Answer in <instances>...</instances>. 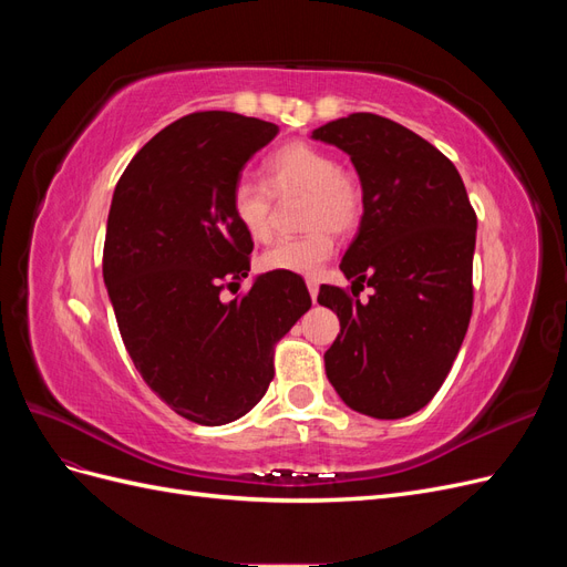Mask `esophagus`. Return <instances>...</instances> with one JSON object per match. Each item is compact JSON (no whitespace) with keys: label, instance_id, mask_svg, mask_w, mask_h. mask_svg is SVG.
Wrapping results in <instances>:
<instances>
[{"label":"esophagus","instance_id":"obj_1","mask_svg":"<svg viewBox=\"0 0 567 567\" xmlns=\"http://www.w3.org/2000/svg\"><path fill=\"white\" fill-rule=\"evenodd\" d=\"M307 288H310V296H312V300H315L317 293H319V281H317V279H307Z\"/></svg>","mask_w":567,"mask_h":567}]
</instances>
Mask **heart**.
Returning <instances> with one entry per match:
<instances>
[{
  "instance_id": "obj_1",
  "label": "heart",
  "mask_w": 567,
  "mask_h": 567,
  "mask_svg": "<svg viewBox=\"0 0 567 567\" xmlns=\"http://www.w3.org/2000/svg\"><path fill=\"white\" fill-rule=\"evenodd\" d=\"M271 194H305L298 238H284L260 255L265 271L315 274L333 252L329 231L350 234L364 213L359 182L340 169L333 153L307 142H290L265 161V182L238 179L231 188V213L252 241L271 236Z\"/></svg>"
}]
</instances>
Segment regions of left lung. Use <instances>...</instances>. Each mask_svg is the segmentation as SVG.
I'll return each mask as SVG.
<instances>
[{
    "instance_id": "8db88e82",
    "label": "left lung",
    "mask_w": 567,
    "mask_h": 567,
    "mask_svg": "<svg viewBox=\"0 0 567 567\" xmlns=\"http://www.w3.org/2000/svg\"><path fill=\"white\" fill-rule=\"evenodd\" d=\"M312 136L346 151L362 179L364 215L340 269L373 288L369 302L354 286L319 288L340 319L326 375L359 414L404 419L435 398L468 331L477 217L454 163L394 120L352 113Z\"/></svg>"
}]
</instances>
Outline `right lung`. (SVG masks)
Masks as SVG:
<instances>
[{"label":"right lung","mask_w":567,"mask_h":567,"mask_svg":"<svg viewBox=\"0 0 567 567\" xmlns=\"http://www.w3.org/2000/svg\"><path fill=\"white\" fill-rule=\"evenodd\" d=\"M277 134L238 113L184 115L136 153L113 194L104 281L120 336L146 385L200 425L231 423L262 400L274 348L312 307L288 271L221 300L248 277L252 252L231 188Z\"/></svg>","instance_id":"obj_1"}]
</instances>
